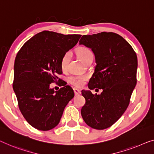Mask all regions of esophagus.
<instances>
[{
  "label": "esophagus",
  "mask_w": 154,
  "mask_h": 154,
  "mask_svg": "<svg viewBox=\"0 0 154 154\" xmlns=\"http://www.w3.org/2000/svg\"><path fill=\"white\" fill-rule=\"evenodd\" d=\"M73 91H74V93H75V95H79L80 93H81V91H80L79 89L73 88Z\"/></svg>",
  "instance_id": "esophagus-1"
}]
</instances>
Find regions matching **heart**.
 <instances>
[{
    "instance_id": "heart-1",
    "label": "heart",
    "mask_w": 154,
    "mask_h": 154,
    "mask_svg": "<svg viewBox=\"0 0 154 154\" xmlns=\"http://www.w3.org/2000/svg\"><path fill=\"white\" fill-rule=\"evenodd\" d=\"M76 54L78 57L84 63H87L91 59H93V54L91 50L86 47H80L76 50ZM70 57V52H66L61 59L60 64L62 70H66L67 68L68 61ZM88 79V77L84 75H71L68 77V81L69 83L77 88L83 86L85 82Z\"/></svg>"
}]
</instances>
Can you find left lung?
Masks as SVG:
<instances>
[{
	"label": "left lung",
	"instance_id": "1",
	"mask_svg": "<svg viewBox=\"0 0 154 154\" xmlns=\"http://www.w3.org/2000/svg\"><path fill=\"white\" fill-rule=\"evenodd\" d=\"M79 44L91 48L95 56V72L88 84L100 95L82 91L86 103L81 110L89 127L103 130L120 119L129 104L136 85L137 59L129 43L114 32L83 35Z\"/></svg>",
	"mask_w": 154,
	"mask_h": 154
}]
</instances>
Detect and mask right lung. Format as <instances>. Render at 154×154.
<instances>
[{
	"label": "right lung",
	"mask_w": 154,
	"mask_h": 154,
	"mask_svg": "<svg viewBox=\"0 0 154 154\" xmlns=\"http://www.w3.org/2000/svg\"><path fill=\"white\" fill-rule=\"evenodd\" d=\"M80 34L64 35L43 31L27 41L14 61L13 89L24 118L38 130L48 131L59 123L63 110L75 93L70 86L54 91L52 83L62 74L61 59L77 44Z\"/></svg>",
	"instance_id": "right-lung-1"
}]
</instances>
